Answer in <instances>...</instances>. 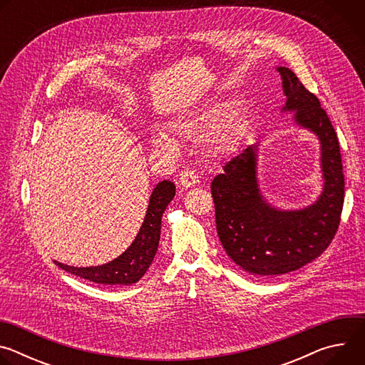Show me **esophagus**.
I'll use <instances>...</instances> for the list:
<instances>
[{
  "label": "esophagus",
  "instance_id": "1",
  "mask_svg": "<svg viewBox=\"0 0 365 365\" xmlns=\"http://www.w3.org/2000/svg\"><path fill=\"white\" fill-rule=\"evenodd\" d=\"M179 182H180V186H182V187H186V189H187V187H192V186L197 185V183H199V178H197V175H196L193 170L186 169V170H183V172L180 173Z\"/></svg>",
  "mask_w": 365,
  "mask_h": 365
}]
</instances>
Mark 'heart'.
Instances as JSON below:
<instances>
[{
  "label": "heart",
  "mask_w": 365,
  "mask_h": 365,
  "mask_svg": "<svg viewBox=\"0 0 365 365\" xmlns=\"http://www.w3.org/2000/svg\"><path fill=\"white\" fill-rule=\"evenodd\" d=\"M238 120L234 113H230V106L222 102L212 103L196 113L185 115L170 124L173 133L185 138H203L211 135L210 144L215 153L227 151L235 140ZM151 143L165 151H172L176 147V141L166 133L155 131L151 137Z\"/></svg>",
  "instance_id": "1"
}]
</instances>
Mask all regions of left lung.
<instances>
[{
    "label": "left lung",
    "mask_w": 365,
    "mask_h": 365,
    "mask_svg": "<svg viewBox=\"0 0 365 365\" xmlns=\"http://www.w3.org/2000/svg\"><path fill=\"white\" fill-rule=\"evenodd\" d=\"M286 106L297 125L321 141L324 189L296 211L272 206L258 187L257 145H248L224 166L211 185L222 247L242 270L272 277L294 272L319 257L334 240L344 205V173L336 133L319 99L284 66L277 68Z\"/></svg>",
    "instance_id": "8db88e82"
}]
</instances>
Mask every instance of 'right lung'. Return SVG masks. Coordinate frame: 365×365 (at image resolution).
<instances>
[{
    "label": "right lung",
    "mask_w": 365,
    "mask_h": 365,
    "mask_svg": "<svg viewBox=\"0 0 365 365\" xmlns=\"http://www.w3.org/2000/svg\"><path fill=\"white\" fill-rule=\"evenodd\" d=\"M175 193L176 186L170 180L158 183L150 196L147 212L135 240L113 262L96 267H72L59 262L55 263L65 272L98 284L128 286L137 283L150 267L158 251L162 217L166 206L175 197Z\"/></svg>",
    "instance_id": "obj_1"
}]
</instances>
